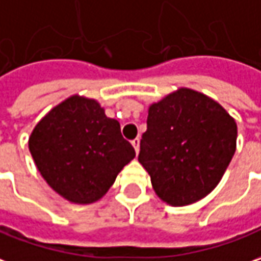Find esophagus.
<instances>
[{
	"label": "esophagus",
	"instance_id": "obj_1",
	"mask_svg": "<svg viewBox=\"0 0 261 261\" xmlns=\"http://www.w3.org/2000/svg\"><path fill=\"white\" fill-rule=\"evenodd\" d=\"M139 143H141V139H139V138H136V139H134V141H132V146L135 148V152H136V154L139 153Z\"/></svg>",
	"mask_w": 261,
	"mask_h": 261
}]
</instances>
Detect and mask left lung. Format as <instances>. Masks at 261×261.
<instances>
[{
  "instance_id": "1",
  "label": "left lung",
  "mask_w": 261,
  "mask_h": 261,
  "mask_svg": "<svg viewBox=\"0 0 261 261\" xmlns=\"http://www.w3.org/2000/svg\"><path fill=\"white\" fill-rule=\"evenodd\" d=\"M237 125L216 100L180 88L149 107L139 163L156 195L186 206L216 188L236 152Z\"/></svg>"
}]
</instances>
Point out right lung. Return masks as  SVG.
Instances as JSON below:
<instances>
[{"label": "right lung", "instance_id": "right-lung-1", "mask_svg": "<svg viewBox=\"0 0 261 261\" xmlns=\"http://www.w3.org/2000/svg\"><path fill=\"white\" fill-rule=\"evenodd\" d=\"M28 146L46 183L79 204L99 200L135 158L119 122L108 118L95 99L78 95L52 108L38 122Z\"/></svg>", "mask_w": 261, "mask_h": 261}]
</instances>
